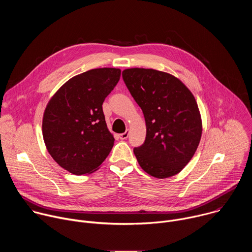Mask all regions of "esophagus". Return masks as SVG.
I'll use <instances>...</instances> for the list:
<instances>
[{
    "label": "esophagus",
    "instance_id": "34e87169",
    "mask_svg": "<svg viewBox=\"0 0 252 252\" xmlns=\"http://www.w3.org/2000/svg\"><path fill=\"white\" fill-rule=\"evenodd\" d=\"M128 134H129V130H126L124 133H121L119 136L121 139H126L128 137Z\"/></svg>",
    "mask_w": 252,
    "mask_h": 252
}]
</instances>
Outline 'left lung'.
Segmentation results:
<instances>
[{
	"mask_svg": "<svg viewBox=\"0 0 252 252\" xmlns=\"http://www.w3.org/2000/svg\"><path fill=\"white\" fill-rule=\"evenodd\" d=\"M123 79L146 120V140L133 149L140 167L158 178L177 174L192 158L201 137L193 94L181 80L153 68H126Z\"/></svg>",
	"mask_w": 252,
	"mask_h": 252,
	"instance_id": "obj_1",
	"label": "left lung"
}]
</instances>
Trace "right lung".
Listing matches in <instances>:
<instances>
[{"mask_svg":"<svg viewBox=\"0 0 252 252\" xmlns=\"http://www.w3.org/2000/svg\"><path fill=\"white\" fill-rule=\"evenodd\" d=\"M121 69L94 68L63 84L47 104L43 137L47 150L63 168L89 174L103 162L114 147L102 102L117 86Z\"/></svg>","mask_w":252,"mask_h":252,"instance_id":"add662e5","label":"right lung"}]
</instances>
